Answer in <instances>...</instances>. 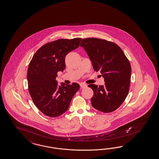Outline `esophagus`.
Instances as JSON below:
<instances>
[{
  "label": "esophagus",
  "mask_w": 159,
  "mask_h": 159,
  "mask_svg": "<svg viewBox=\"0 0 159 159\" xmlns=\"http://www.w3.org/2000/svg\"><path fill=\"white\" fill-rule=\"evenodd\" d=\"M87 84H85L84 83H81L80 84V87H81V89H84L85 87H87Z\"/></svg>",
  "instance_id": "esophagus-1"
}]
</instances>
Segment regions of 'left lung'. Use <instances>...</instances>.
Wrapping results in <instances>:
<instances>
[{
    "label": "left lung",
    "mask_w": 159,
    "mask_h": 159,
    "mask_svg": "<svg viewBox=\"0 0 159 159\" xmlns=\"http://www.w3.org/2000/svg\"><path fill=\"white\" fill-rule=\"evenodd\" d=\"M92 62L93 70L100 71L105 85L91 84V104L102 112L115 111L122 104L129 91L131 66L120 47L115 43L97 38L83 39L80 43Z\"/></svg>",
    "instance_id": "1"
}]
</instances>
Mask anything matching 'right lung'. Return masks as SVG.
<instances>
[{
  "mask_svg": "<svg viewBox=\"0 0 159 159\" xmlns=\"http://www.w3.org/2000/svg\"><path fill=\"white\" fill-rule=\"evenodd\" d=\"M81 38L58 39L47 43L34 54L27 70L28 89L36 107L47 116L56 117L69 108L72 98L80 89L76 83L58 85V71L66 68L65 58L78 48Z\"/></svg>",
  "mask_w": 159,
  "mask_h": 159,
  "instance_id": "right-lung-1",
  "label": "right lung"
}]
</instances>
